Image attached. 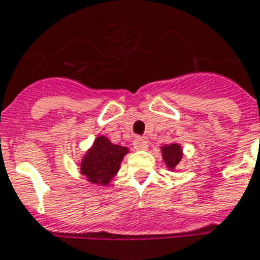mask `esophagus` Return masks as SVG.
Segmentation results:
<instances>
[{
	"instance_id": "obj_1",
	"label": "esophagus",
	"mask_w": 260,
	"mask_h": 260,
	"mask_svg": "<svg viewBox=\"0 0 260 260\" xmlns=\"http://www.w3.org/2000/svg\"><path fill=\"white\" fill-rule=\"evenodd\" d=\"M133 145H134V148L138 149V151H145V149L149 148V141L144 137H137L133 141Z\"/></svg>"
}]
</instances>
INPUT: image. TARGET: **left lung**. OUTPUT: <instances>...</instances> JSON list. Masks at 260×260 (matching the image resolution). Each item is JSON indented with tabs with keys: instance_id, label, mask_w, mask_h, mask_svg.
<instances>
[{
	"instance_id": "obj_1",
	"label": "left lung",
	"mask_w": 260,
	"mask_h": 260,
	"mask_svg": "<svg viewBox=\"0 0 260 260\" xmlns=\"http://www.w3.org/2000/svg\"><path fill=\"white\" fill-rule=\"evenodd\" d=\"M161 153H163L166 165L169 166V169L171 170L175 169L182 159V151H181V146L178 144H170L167 146H163Z\"/></svg>"
}]
</instances>
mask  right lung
Returning <instances> with one entry per match:
<instances>
[{
    "label": "right lung",
    "mask_w": 260,
    "mask_h": 260,
    "mask_svg": "<svg viewBox=\"0 0 260 260\" xmlns=\"http://www.w3.org/2000/svg\"><path fill=\"white\" fill-rule=\"evenodd\" d=\"M127 153V148L114 145L108 138L99 137L91 149L82 160L81 171L93 183H107L118 173L123 156Z\"/></svg>",
    "instance_id": "add662e5"
}]
</instances>
